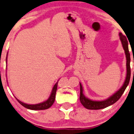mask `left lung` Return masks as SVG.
I'll list each match as a JSON object with an SVG mask.
<instances>
[{"instance_id": "left-lung-1", "label": "left lung", "mask_w": 134, "mask_h": 134, "mask_svg": "<svg viewBox=\"0 0 134 134\" xmlns=\"http://www.w3.org/2000/svg\"><path fill=\"white\" fill-rule=\"evenodd\" d=\"M119 36L120 39H121V42H122V46H123L124 49H125L126 57V71H127V72H126V77L125 82H124L122 87L120 88L116 93H114L112 96L109 97L108 99H106L104 100H101V101L92 100L85 97L83 94V92H82L83 90H82V85L80 83V101H81V104L83 105V107H85L86 108L89 109V110H99V109L107 108L109 106L114 104L115 102L118 101L119 99H120V97H121V96L124 93L127 86L129 85L131 75L130 65V54L129 50V44H128L126 37L122 35L121 33H119Z\"/></svg>"}]
</instances>
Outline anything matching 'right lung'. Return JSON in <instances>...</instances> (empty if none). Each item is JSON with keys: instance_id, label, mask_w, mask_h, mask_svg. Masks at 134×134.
Listing matches in <instances>:
<instances>
[{"instance_id": "obj_1", "label": "right lung", "mask_w": 134, "mask_h": 134, "mask_svg": "<svg viewBox=\"0 0 134 134\" xmlns=\"http://www.w3.org/2000/svg\"><path fill=\"white\" fill-rule=\"evenodd\" d=\"M7 60V59H6ZM59 81L56 82L55 85L53 86V89H52V93H51L50 96L48 98V99L46 100V101L43 102V103H39V104H26V103H23V102L20 101L19 100H17V101L20 103L21 105H23V107H25V108L30 109V110H46V109H48L50 108L52 106V104H53L55 101V94H56V91H57V84Z\"/></svg>"}]
</instances>
